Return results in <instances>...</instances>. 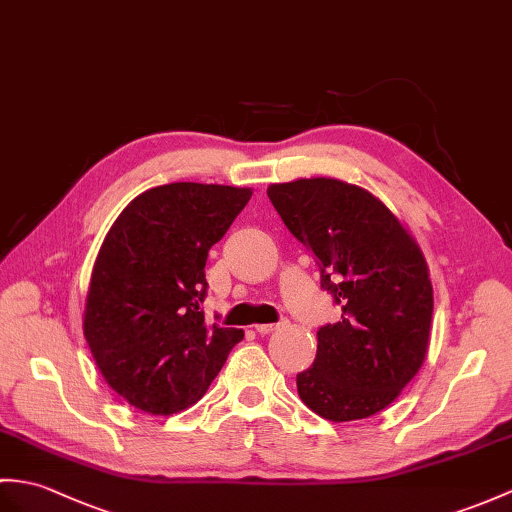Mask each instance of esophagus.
<instances>
[{
  "label": "esophagus",
  "instance_id": "obj_1",
  "mask_svg": "<svg viewBox=\"0 0 512 512\" xmlns=\"http://www.w3.org/2000/svg\"><path fill=\"white\" fill-rule=\"evenodd\" d=\"M281 327V323H275V325H255V329H257V334H272V331H275V329H279Z\"/></svg>",
  "mask_w": 512,
  "mask_h": 512
}]
</instances>
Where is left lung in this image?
<instances>
[{
	"mask_svg": "<svg viewBox=\"0 0 512 512\" xmlns=\"http://www.w3.org/2000/svg\"><path fill=\"white\" fill-rule=\"evenodd\" d=\"M285 227L312 251L320 288L342 316L318 329L299 397L327 421H358L388 408L430 347L434 294L417 240L382 200L338 178L268 187Z\"/></svg>",
	"mask_w": 512,
	"mask_h": 512,
	"instance_id": "obj_1",
	"label": "left lung"
}]
</instances>
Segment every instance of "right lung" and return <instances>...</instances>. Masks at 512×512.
<instances>
[{
  "instance_id": "1",
  "label": "right lung",
  "mask_w": 512,
  "mask_h": 512,
  "mask_svg": "<svg viewBox=\"0 0 512 512\" xmlns=\"http://www.w3.org/2000/svg\"><path fill=\"white\" fill-rule=\"evenodd\" d=\"M251 196L248 187L159 185L106 233L82 329L104 382L137 410L170 417L194 406L244 338L207 323L200 303L209 248Z\"/></svg>"
}]
</instances>
